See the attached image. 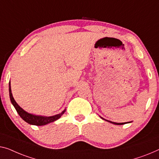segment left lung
Returning a JSON list of instances; mask_svg holds the SVG:
<instances>
[{
    "label": "left lung",
    "instance_id": "obj_1",
    "mask_svg": "<svg viewBox=\"0 0 159 159\" xmlns=\"http://www.w3.org/2000/svg\"><path fill=\"white\" fill-rule=\"evenodd\" d=\"M107 121L110 122V123H112V124H116V125H122V124H126V123H115V122L109 121V120H107Z\"/></svg>",
    "mask_w": 159,
    "mask_h": 159
}]
</instances>
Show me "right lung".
<instances>
[{
    "instance_id": "add662e5",
    "label": "right lung",
    "mask_w": 159,
    "mask_h": 159,
    "mask_svg": "<svg viewBox=\"0 0 159 159\" xmlns=\"http://www.w3.org/2000/svg\"><path fill=\"white\" fill-rule=\"evenodd\" d=\"M9 95H10V99L12 104H13L14 107H15L16 111H17L19 116L22 118L23 120H24L25 122L28 124L35 125H43L49 124V123L53 122L55 120H58L63 113H64L65 111H62L59 114H57L53 116H50V117H46V116H35L30 113H27L26 111H25L23 108H21L20 106L18 105V103L16 102V101L14 100L13 95L11 93V84H9Z\"/></svg>"
}]
</instances>
